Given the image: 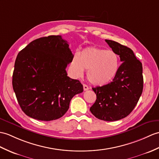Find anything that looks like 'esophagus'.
<instances>
[{
  "instance_id": "esophagus-1",
  "label": "esophagus",
  "mask_w": 159,
  "mask_h": 159,
  "mask_svg": "<svg viewBox=\"0 0 159 159\" xmlns=\"http://www.w3.org/2000/svg\"><path fill=\"white\" fill-rule=\"evenodd\" d=\"M83 89L84 91H87L89 89V87L85 84H83Z\"/></svg>"
}]
</instances>
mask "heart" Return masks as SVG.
<instances>
[{"label":"heart","instance_id":"1","mask_svg":"<svg viewBox=\"0 0 159 159\" xmlns=\"http://www.w3.org/2000/svg\"><path fill=\"white\" fill-rule=\"evenodd\" d=\"M72 70L78 76L87 70V78L95 85L109 83L116 76L119 68V58L115 51L98 47H87L71 63Z\"/></svg>","mask_w":159,"mask_h":159}]
</instances>
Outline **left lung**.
Masks as SVG:
<instances>
[{
  "instance_id": "left-lung-1",
  "label": "left lung",
  "mask_w": 159,
  "mask_h": 159,
  "mask_svg": "<svg viewBox=\"0 0 159 159\" xmlns=\"http://www.w3.org/2000/svg\"><path fill=\"white\" fill-rule=\"evenodd\" d=\"M105 40L123 63L111 83L92 88L97 99L90 111L98 119L114 121L127 116L138 104L143 87L142 64L130 48Z\"/></svg>"
}]
</instances>
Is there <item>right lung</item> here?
<instances>
[{
  "instance_id": "right-lung-1",
  "label": "right lung",
  "mask_w": 159,
  "mask_h": 159,
  "mask_svg": "<svg viewBox=\"0 0 159 159\" xmlns=\"http://www.w3.org/2000/svg\"><path fill=\"white\" fill-rule=\"evenodd\" d=\"M73 57L68 43L60 35L36 39L20 51L12 84L27 116L49 121L68 111L72 98L83 91L79 80L67 76L66 68Z\"/></svg>"
}]
</instances>
